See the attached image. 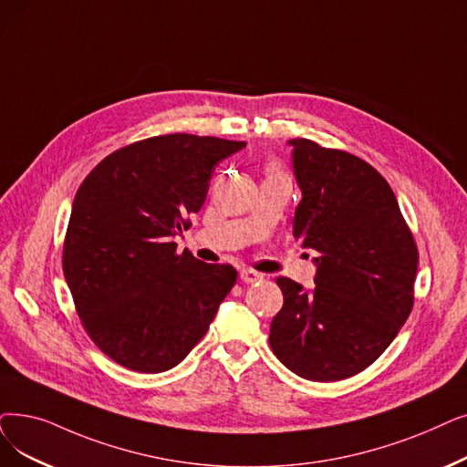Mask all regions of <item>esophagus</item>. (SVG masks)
<instances>
[{"label": "esophagus", "mask_w": 467, "mask_h": 467, "mask_svg": "<svg viewBox=\"0 0 467 467\" xmlns=\"http://www.w3.org/2000/svg\"><path fill=\"white\" fill-rule=\"evenodd\" d=\"M240 280L246 282V284H254V282H259L263 280V275L254 271V269H242L240 271Z\"/></svg>", "instance_id": "34e87169"}]
</instances>
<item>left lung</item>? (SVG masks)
<instances>
[{
  "label": "left lung",
  "instance_id": "obj_1",
  "mask_svg": "<svg viewBox=\"0 0 467 467\" xmlns=\"http://www.w3.org/2000/svg\"><path fill=\"white\" fill-rule=\"evenodd\" d=\"M301 191L294 236L315 250V288L280 276L284 306L269 343L284 367L311 381L362 372L389 348L414 303L418 248L399 202L367 161L290 139Z\"/></svg>",
  "mask_w": 467,
  "mask_h": 467
}]
</instances>
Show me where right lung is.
I'll list each match as a JSON object with an SVG mask.
<instances>
[{
	"label": "right lung",
	"instance_id": "right-lung-1",
	"mask_svg": "<svg viewBox=\"0 0 467 467\" xmlns=\"http://www.w3.org/2000/svg\"><path fill=\"white\" fill-rule=\"evenodd\" d=\"M244 140L171 133L107 156L79 185L63 248L76 311L95 346L135 372H166L204 337L236 282L231 265L177 254L215 166Z\"/></svg>",
	"mask_w": 467,
	"mask_h": 467
}]
</instances>
